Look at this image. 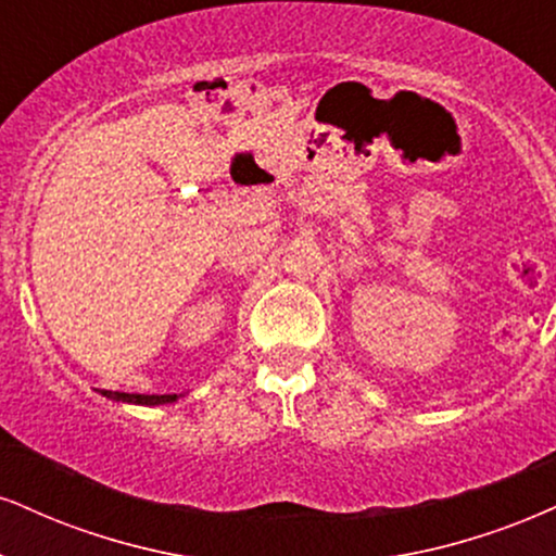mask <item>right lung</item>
Returning a JSON list of instances; mask_svg holds the SVG:
<instances>
[{
    "mask_svg": "<svg viewBox=\"0 0 556 556\" xmlns=\"http://www.w3.org/2000/svg\"><path fill=\"white\" fill-rule=\"evenodd\" d=\"M103 396H109L113 401H129V404H144V406L173 404V401L178 399L176 393H165V396H144V393H122V391H103Z\"/></svg>",
    "mask_w": 556,
    "mask_h": 556,
    "instance_id": "right-lung-1",
    "label": "right lung"
}]
</instances>
